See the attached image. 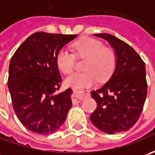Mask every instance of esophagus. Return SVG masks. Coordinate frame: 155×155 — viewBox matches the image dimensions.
<instances>
[{
	"label": "esophagus",
	"mask_w": 155,
	"mask_h": 155,
	"mask_svg": "<svg viewBox=\"0 0 155 155\" xmlns=\"http://www.w3.org/2000/svg\"><path fill=\"white\" fill-rule=\"evenodd\" d=\"M74 93V96L72 97V102L74 104H76V103H78V102L82 101L84 97H86L87 96L90 94V91H87V90H85V91H80V90L75 89Z\"/></svg>",
	"instance_id": "1"
}]
</instances>
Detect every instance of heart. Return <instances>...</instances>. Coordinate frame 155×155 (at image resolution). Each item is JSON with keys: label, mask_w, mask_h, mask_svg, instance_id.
<instances>
[{"label": "heart", "mask_w": 155, "mask_h": 155, "mask_svg": "<svg viewBox=\"0 0 155 155\" xmlns=\"http://www.w3.org/2000/svg\"><path fill=\"white\" fill-rule=\"evenodd\" d=\"M73 54L62 48L56 56L58 70L64 74L71 73L75 66V57L85 58L83 63L84 71L75 72L65 79L67 86L75 89L90 87L95 84L97 78L100 82L107 80L116 66L115 51L110 47H104V43L94 38H84L71 45Z\"/></svg>", "instance_id": "b5f03b06"}]
</instances>
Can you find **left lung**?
<instances>
[{
  "label": "left lung",
  "mask_w": 155,
  "mask_h": 155,
  "mask_svg": "<svg viewBox=\"0 0 155 155\" xmlns=\"http://www.w3.org/2000/svg\"><path fill=\"white\" fill-rule=\"evenodd\" d=\"M103 38L114 48L116 64L110 80L91 97L97 109L91 121L107 134L127 131L138 121L147 92L145 63L134 49L111 34H94Z\"/></svg>",
  "instance_id": "8db88e82"
}]
</instances>
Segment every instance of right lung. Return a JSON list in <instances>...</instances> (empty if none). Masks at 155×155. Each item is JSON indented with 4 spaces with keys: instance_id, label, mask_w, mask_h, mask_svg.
Listing matches in <instances>:
<instances>
[{
    "instance_id": "right-lung-1",
    "label": "right lung",
    "mask_w": 155,
    "mask_h": 155,
    "mask_svg": "<svg viewBox=\"0 0 155 155\" xmlns=\"http://www.w3.org/2000/svg\"><path fill=\"white\" fill-rule=\"evenodd\" d=\"M77 36L34 33L11 58L8 85L13 108L22 125L33 133L57 131L71 108V89L55 93L62 84L56 56Z\"/></svg>"
}]
</instances>
